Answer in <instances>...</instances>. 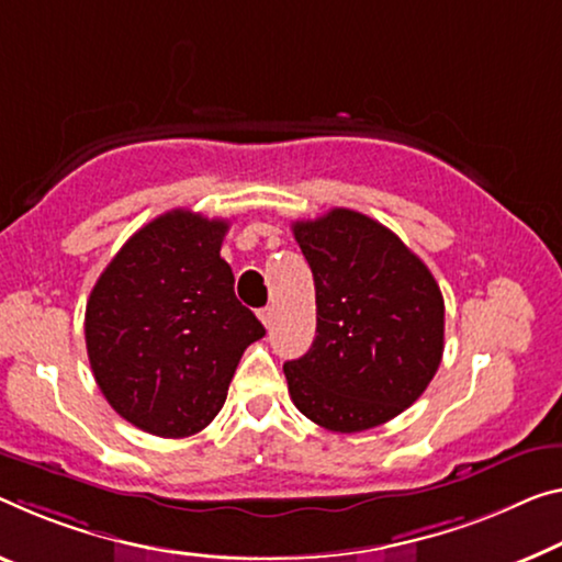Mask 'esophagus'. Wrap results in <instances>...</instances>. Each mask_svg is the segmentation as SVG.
<instances>
[{
	"label": "esophagus",
	"mask_w": 562,
	"mask_h": 562,
	"mask_svg": "<svg viewBox=\"0 0 562 562\" xmlns=\"http://www.w3.org/2000/svg\"><path fill=\"white\" fill-rule=\"evenodd\" d=\"M258 318H261V324L266 326V329H271V324H273V308H271V306L261 308V311H258Z\"/></svg>",
	"instance_id": "1"
}]
</instances>
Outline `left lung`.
I'll use <instances>...</instances> for the list:
<instances>
[{"label":"left lung","mask_w":562,"mask_h":562,"mask_svg":"<svg viewBox=\"0 0 562 562\" xmlns=\"http://www.w3.org/2000/svg\"><path fill=\"white\" fill-rule=\"evenodd\" d=\"M291 228L316 286V339L283 364L291 400L341 435L384 425L419 400L442 361V291L422 258L364 213L331 209Z\"/></svg>","instance_id":"left-lung-1"}]
</instances>
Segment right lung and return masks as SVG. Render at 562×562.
Listing matches in <instances>:
<instances>
[{"mask_svg": "<svg viewBox=\"0 0 562 562\" xmlns=\"http://www.w3.org/2000/svg\"><path fill=\"white\" fill-rule=\"evenodd\" d=\"M231 223L168 211L127 238L85 308L90 367L110 407L180 439L209 427L263 324L236 299L221 258Z\"/></svg>", "mask_w": 562, "mask_h": 562, "instance_id": "add662e5", "label": "right lung"}]
</instances>
